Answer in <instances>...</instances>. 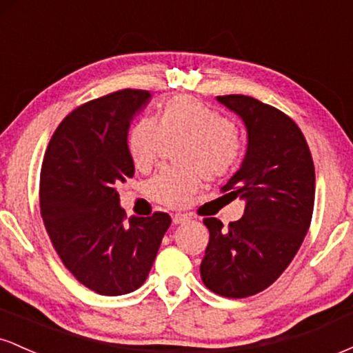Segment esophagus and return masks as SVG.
<instances>
[{
    "label": "esophagus",
    "instance_id": "34e87169",
    "mask_svg": "<svg viewBox=\"0 0 353 353\" xmlns=\"http://www.w3.org/2000/svg\"><path fill=\"white\" fill-rule=\"evenodd\" d=\"M188 221H189L188 214L177 212V214H174V216H172V222H174V224H185V222H188Z\"/></svg>",
    "mask_w": 353,
    "mask_h": 353
}]
</instances>
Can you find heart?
Returning <instances> with one entry per match:
<instances>
[{
	"label": "heart",
	"instance_id": "heart-1",
	"mask_svg": "<svg viewBox=\"0 0 353 353\" xmlns=\"http://www.w3.org/2000/svg\"><path fill=\"white\" fill-rule=\"evenodd\" d=\"M169 137L192 143L184 154V164L192 169L164 168L149 181L154 199L171 208L184 205L199 190V170L209 179H221L239 161L241 145L232 121L189 96L169 99L161 109V123L141 117L132 125L128 145L136 168L151 169Z\"/></svg>",
	"mask_w": 353,
	"mask_h": 353
}]
</instances>
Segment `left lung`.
I'll use <instances>...</instances> for the list:
<instances>
[{
    "mask_svg": "<svg viewBox=\"0 0 353 353\" xmlns=\"http://www.w3.org/2000/svg\"><path fill=\"white\" fill-rule=\"evenodd\" d=\"M216 99L245 125L244 161L222 188L245 209L229 228L204 219L210 237L201 277L212 292L242 299L277 281L301 249L314 212L315 169L305 137L289 116L249 96Z\"/></svg>",
    "mask_w": 353,
    "mask_h": 353,
    "instance_id": "1",
    "label": "left lung"
}]
</instances>
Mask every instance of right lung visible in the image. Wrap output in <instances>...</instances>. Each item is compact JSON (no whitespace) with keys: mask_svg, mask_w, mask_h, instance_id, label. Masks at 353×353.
<instances>
[{"mask_svg":"<svg viewBox=\"0 0 353 353\" xmlns=\"http://www.w3.org/2000/svg\"><path fill=\"white\" fill-rule=\"evenodd\" d=\"M151 92L123 89L64 117L44 154L39 205L66 269L101 295L134 292L148 279L171 217L124 222L119 184L134 176L129 125Z\"/></svg>","mask_w":353,"mask_h":353,"instance_id":"add662e5","label":"right lung"}]
</instances>
